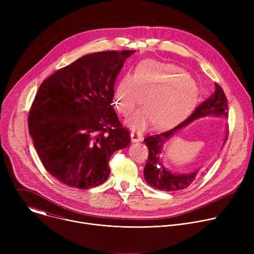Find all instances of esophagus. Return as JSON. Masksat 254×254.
Wrapping results in <instances>:
<instances>
[{"label":"esophagus","mask_w":254,"mask_h":254,"mask_svg":"<svg viewBox=\"0 0 254 254\" xmlns=\"http://www.w3.org/2000/svg\"><path fill=\"white\" fill-rule=\"evenodd\" d=\"M130 138H131V140L133 142L140 141V140H142V135L139 132H137V131H131L130 132Z\"/></svg>","instance_id":"34e87169"}]
</instances>
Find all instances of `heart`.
Returning a JSON list of instances; mask_svg holds the SVG:
<instances>
[{
	"instance_id": "heart-1",
	"label": "heart",
	"mask_w": 254,
	"mask_h": 254,
	"mask_svg": "<svg viewBox=\"0 0 254 254\" xmlns=\"http://www.w3.org/2000/svg\"><path fill=\"white\" fill-rule=\"evenodd\" d=\"M144 106L127 121L131 128H144L152 123L167 127L182 118L197 96L195 83L185 76L183 69L173 63L141 61L133 73L119 83L115 105L125 118L130 116L142 101Z\"/></svg>"
}]
</instances>
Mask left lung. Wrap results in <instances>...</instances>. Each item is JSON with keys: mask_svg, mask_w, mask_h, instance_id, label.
I'll return each instance as SVG.
<instances>
[{"mask_svg": "<svg viewBox=\"0 0 254 254\" xmlns=\"http://www.w3.org/2000/svg\"><path fill=\"white\" fill-rule=\"evenodd\" d=\"M207 116L225 118L228 116L227 98L222 87L218 83H215L214 93L198 105L192 115L184 122L172 129L147 136L143 139L149 149L148 161L143 169V176L146 182L151 187L157 190L171 192L186 189L193 183L198 171L189 174H173L164 167L160 156L164 143H166L177 130L186 127L197 119ZM226 139L227 135L225 137V140Z\"/></svg>", "mask_w": 254, "mask_h": 254, "instance_id": "obj_1", "label": "left lung"}]
</instances>
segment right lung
I'll return each mask as SVG.
<instances>
[{"instance_id":"add662e5","label":"right lung","mask_w":254,"mask_h":254,"mask_svg":"<svg viewBox=\"0 0 254 254\" xmlns=\"http://www.w3.org/2000/svg\"><path fill=\"white\" fill-rule=\"evenodd\" d=\"M135 50L87 54L40 85L30 107L29 132L45 169L69 187L89 189L110 176L112 155L127 148L112 101L125 60Z\"/></svg>"}]
</instances>
